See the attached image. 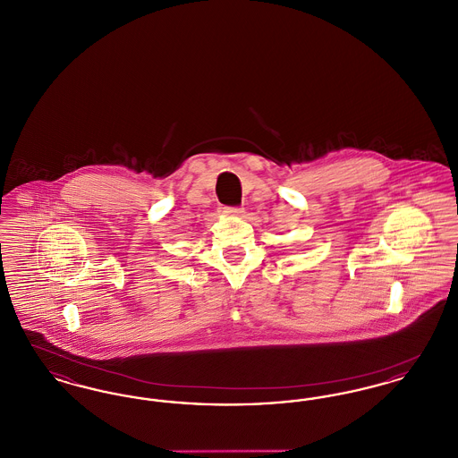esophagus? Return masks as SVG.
<instances>
[{"instance_id":"esophagus-1","label":"esophagus","mask_w":458,"mask_h":458,"mask_svg":"<svg viewBox=\"0 0 458 458\" xmlns=\"http://www.w3.org/2000/svg\"><path fill=\"white\" fill-rule=\"evenodd\" d=\"M221 209L226 215H242L243 213V208H221Z\"/></svg>"}]
</instances>
